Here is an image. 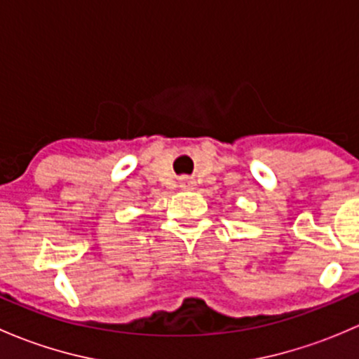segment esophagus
<instances>
[{"instance_id": "1", "label": "esophagus", "mask_w": 359, "mask_h": 359, "mask_svg": "<svg viewBox=\"0 0 359 359\" xmlns=\"http://www.w3.org/2000/svg\"><path fill=\"white\" fill-rule=\"evenodd\" d=\"M182 187L184 189H193L194 186H196V180L194 179H191V177H182Z\"/></svg>"}]
</instances>
